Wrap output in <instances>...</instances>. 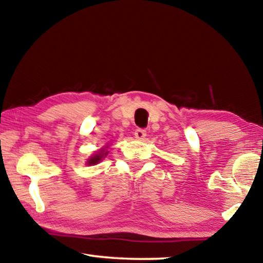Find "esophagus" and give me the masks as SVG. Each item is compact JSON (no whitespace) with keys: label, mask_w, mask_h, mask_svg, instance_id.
I'll return each mask as SVG.
<instances>
[{"label":"esophagus","mask_w":263,"mask_h":263,"mask_svg":"<svg viewBox=\"0 0 263 263\" xmlns=\"http://www.w3.org/2000/svg\"><path fill=\"white\" fill-rule=\"evenodd\" d=\"M135 137L138 140H144L146 137V131L142 130V128H137L135 131Z\"/></svg>","instance_id":"34e87169"}]
</instances>
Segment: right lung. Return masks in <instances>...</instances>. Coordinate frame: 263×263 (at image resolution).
<instances>
[{"instance_id":"1","label":"right lung","mask_w":263,"mask_h":263,"mask_svg":"<svg viewBox=\"0 0 263 263\" xmlns=\"http://www.w3.org/2000/svg\"><path fill=\"white\" fill-rule=\"evenodd\" d=\"M106 154H108V151H105V148H102L99 153L92 155V157H90L88 159L87 161V164H89V166H91V164H96L101 162V160L103 159L104 157H106Z\"/></svg>"}]
</instances>
